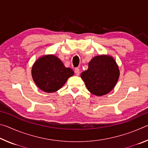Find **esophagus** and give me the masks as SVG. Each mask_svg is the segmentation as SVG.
<instances>
[{
    "label": "esophagus",
    "instance_id": "esophagus-1",
    "mask_svg": "<svg viewBox=\"0 0 148 148\" xmlns=\"http://www.w3.org/2000/svg\"><path fill=\"white\" fill-rule=\"evenodd\" d=\"M74 72H75V73H76V74L77 75V76H78V75H79L80 72H79V68H76V69H75Z\"/></svg>",
    "mask_w": 148,
    "mask_h": 148
}]
</instances>
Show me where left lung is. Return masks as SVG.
Here are the masks:
<instances>
[{
    "instance_id": "obj_1",
    "label": "left lung",
    "mask_w": 148,
    "mask_h": 148,
    "mask_svg": "<svg viewBox=\"0 0 148 148\" xmlns=\"http://www.w3.org/2000/svg\"><path fill=\"white\" fill-rule=\"evenodd\" d=\"M119 76L116 62L112 57L106 56L92 58L89 62L88 69L81 74L87 89L97 96H102L111 91Z\"/></svg>"
}]
</instances>
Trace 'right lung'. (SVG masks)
<instances>
[{"mask_svg": "<svg viewBox=\"0 0 148 148\" xmlns=\"http://www.w3.org/2000/svg\"><path fill=\"white\" fill-rule=\"evenodd\" d=\"M73 75L74 71L66 68L61 60L53 55L38 59L32 68L35 84L47 92H53L61 89L69 77Z\"/></svg>", "mask_w": 148, "mask_h": 148, "instance_id": "1", "label": "right lung"}]
</instances>
